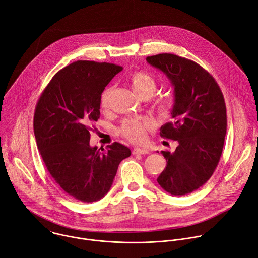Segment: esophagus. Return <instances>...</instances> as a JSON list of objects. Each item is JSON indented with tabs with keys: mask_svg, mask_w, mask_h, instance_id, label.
Returning a JSON list of instances; mask_svg holds the SVG:
<instances>
[{
	"mask_svg": "<svg viewBox=\"0 0 258 258\" xmlns=\"http://www.w3.org/2000/svg\"><path fill=\"white\" fill-rule=\"evenodd\" d=\"M133 154H147L148 150L144 148H134L132 151Z\"/></svg>",
	"mask_w": 258,
	"mask_h": 258,
	"instance_id": "1",
	"label": "esophagus"
}]
</instances>
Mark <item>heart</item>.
<instances>
[{
    "label": "heart",
    "instance_id": "heart-1",
    "mask_svg": "<svg viewBox=\"0 0 258 258\" xmlns=\"http://www.w3.org/2000/svg\"><path fill=\"white\" fill-rule=\"evenodd\" d=\"M130 84L134 92L141 98L150 97L157 88V81L150 74L143 71H135L129 78ZM113 88L111 86L104 89L100 94V107L107 109L111 98ZM154 110L166 118L171 115L174 108V99L171 95H161L154 99ZM152 128V123L148 120L126 119L122 122L119 132L127 140L133 143H142L146 138L147 131Z\"/></svg>",
    "mask_w": 258,
    "mask_h": 258
}]
</instances>
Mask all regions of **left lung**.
<instances>
[{
	"label": "left lung",
	"instance_id": "1",
	"mask_svg": "<svg viewBox=\"0 0 258 258\" xmlns=\"http://www.w3.org/2000/svg\"><path fill=\"white\" fill-rule=\"evenodd\" d=\"M174 87L173 121L161 127V136L176 140L174 152L162 151L167 161L158 178L172 195L189 194L214 174L224 147L227 110L215 78L197 63L173 54L147 57Z\"/></svg>",
	"mask_w": 258,
	"mask_h": 258
}]
</instances>
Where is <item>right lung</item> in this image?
<instances>
[{
	"label": "right lung",
	"mask_w": 258,
	"mask_h": 258,
	"mask_svg": "<svg viewBox=\"0 0 258 258\" xmlns=\"http://www.w3.org/2000/svg\"><path fill=\"white\" fill-rule=\"evenodd\" d=\"M122 70L106 62H74L54 75L35 107L33 131L42 161L56 183L82 202L104 197L120 163L131 156L119 142L101 151L89 145V126L100 115V94Z\"/></svg>",
	"instance_id": "1"
}]
</instances>
